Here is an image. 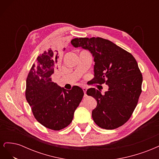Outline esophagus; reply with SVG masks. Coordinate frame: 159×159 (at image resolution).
Masks as SVG:
<instances>
[{
	"mask_svg": "<svg viewBox=\"0 0 159 159\" xmlns=\"http://www.w3.org/2000/svg\"><path fill=\"white\" fill-rule=\"evenodd\" d=\"M82 89H83V91L84 92V97H86V96H87V94H86V91H87V88H85V87H83Z\"/></svg>",
	"mask_w": 159,
	"mask_h": 159,
	"instance_id": "1",
	"label": "esophagus"
}]
</instances>
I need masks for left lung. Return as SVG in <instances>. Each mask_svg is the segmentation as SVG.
I'll return each mask as SVG.
<instances>
[{"label":"left lung","mask_w":159,"mask_h":159,"mask_svg":"<svg viewBox=\"0 0 159 159\" xmlns=\"http://www.w3.org/2000/svg\"><path fill=\"white\" fill-rule=\"evenodd\" d=\"M71 43L91 53L95 61L93 81L109 86L103 95L95 88L87 90V95L97 101L92 111L94 122L105 129L122 126L131 117L142 91L143 76L136 60L129 52L102 38H74Z\"/></svg>","instance_id":"8db88e82"}]
</instances>
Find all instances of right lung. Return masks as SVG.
<instances>
[{
	"label": "right lung",
	"instance_id": "obj_1",
	"mask_svg": "<svg viewBox=\"0 0 159 159\" xmlns=\"http://www.w3.org/2000/svg\"><path fill=\"white\" fill-rule=\"evenodd\" d=\"M57 50L50 48L38 56L28 75L25 92L36 119L54 131L71 123L84 94L77 85L66 90L52 81V75L57 69Z\"/></svg>",
	"mask_w": 159,
	"mask_h": 159
}]
</instances>
